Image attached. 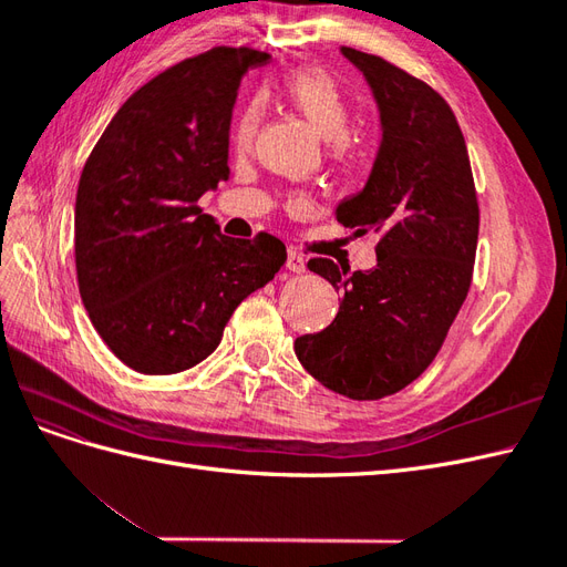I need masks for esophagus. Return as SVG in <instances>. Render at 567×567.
<instances>
[{
  "mask_svg": "<svg viewBox=\"0 0 567 567\" xmlns=\"http://www.w3.org/2000/svg\"><path fill=\"white\" fill-rule=\"evenodd\" d=\"M286 267L293 274H302L307 269V260L298 252V250H288V262Z\"/></svg>",
  "mask_w": 567,
  "mask_h": 567,
  "instance_id": "obj_1",
  "label": "esophagus"
}]
</instances>
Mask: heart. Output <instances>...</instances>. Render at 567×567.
I'll return each instance as SVG.
<instances>
[{"label": "heart", "instance_id": "b5f03b06", "mask_svg": "<svg viewBox=\"0 0 567 567\" xmlns=\"http://www.w3.org/2000/svg\"><path fill=\"white\" fill-rule=\"evenodd\" d=\"M281 94L323 136L326 158L333 165L350 167L369 156L375 130L364 120H350L352 96L333 75L321 68H298L284 80ZM257 123L260 106L252 101L234 123L231 140L238 148L250 146Z\"/></svg>", "mask_w": 567, "mask_h": 567}]
</instances>
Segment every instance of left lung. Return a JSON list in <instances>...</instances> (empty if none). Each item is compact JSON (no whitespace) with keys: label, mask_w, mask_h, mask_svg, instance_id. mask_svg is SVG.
<instances>
[{"label":"left lung","mask_w":567,"mask_h":567,"mask_svg":"<svg viewBox=\"0 0 567 567\" xmlns=\"http://www.w3.org/2000/svg\"><path fill=\"white\" fill-rule=\"evenodd\" d=\"M379 101L383 144L362 192L338 221L375 231L379 265L307 267L342 293L319 333L296 340L300 364L350 400L400 392L433 364L473 281L480 205L466 140L444 96L394 63L342 47Z\"/></svg>","instance_id":"left-lung-1"}]
</instances>
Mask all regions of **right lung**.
<instances>
[{"label": "right lung", "instance_id": "1", "mask_svg": "<svg viewBox=\"0 0 567 567\" xmlns=\"http://www.w3.org/2000/svg\"><path fill=\"white\" fill-rule=\"evenodd\" d=\"M267 51L213 47L167 68L113 115L75 198L78 288L125 367L167 375L219 346L234 310L267 286L286 246L231 238L198 198L229 177L236 90Z\"/></svg>", "mask_w": 567, "mask_h": 567}]
</instances>
